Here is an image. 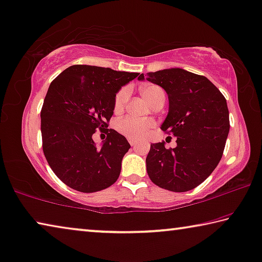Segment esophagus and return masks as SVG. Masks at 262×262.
<instances>
[{"mask_svg":"<svg viewBox=\"0 0 262 262\" xmlns=\"http://www.w3.org/2000/svg\"><path fill=\"white\" fill-rule=\"evenodd\" d=\"M128 141H129V143H130V146H132V147H136V146H138V142H136L135 140H133V139H128Z\"/></svg>","mask_w":262,"mask_h":262,"instance_id":"34e87169","label":"esophagus"}]
</instances>
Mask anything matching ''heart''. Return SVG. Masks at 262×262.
I'll list each match as a JSON object with an SVG mask.
<instances>
[{"mask_svg":"<svg viewBox=\"0 0 262 262\" xmlns=\"http://www.w3.org/2000/svg\"><path fill=\"white\" fill-rule=\"evenodd\" d=\"M129 95L130 93L128 88H122L116 94L114 101V108L116 112L121 111V109L126 106L128 100H129ZM141 95L143 100L150 106L153 103V101L158 99L159 96H165V92L160 87H158V85L149 84L144 85V87L141 88ZM116 127H118V130L121 134L127 136V138L133 140H141L151 129L153 122L151 121H138L132 118H124L118 121Z\"/></svg>","mask_w":262,"mask_h":262,"instance_id":"1","label":"heart"}]
</instances>
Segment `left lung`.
<instances>
[{
  "label": "left lung",
  "mask_w": 262,
  "mask_h": 262,
  "mask_svg": "<svg viewBox=\"0 0 262 262\" xmlns=\"http://www.w3.org/2000/svg\"><path fill=\"white\" fill-rule=\"evenodd\" d=\"M165 89L168 114L163 132L177 138V147L166 149L165 142L150 144L147 173L156 186L171 192H187L198 187L220 162L229 133L226 99L207 77L181 68L141 74Z\"/></svg>",
  "instance_id": "8db88e82"
}]
</instances>
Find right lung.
<instances>
[{"mask_svg":"<svg viewBox=\"0 0 262 262\" xmlns=\"http://www.w3.org/2000/svg\"><path fill=\"white\" fill-rule=\"evenodd\" d=\"M139 75L75 64L50 83L41 111L43 153L70 188L94 193L118 180L130 144L120 133L107 129V122L114 114L116 94ZM96 129L107 134L100 147L92 140Z\"/></svg>","mask_w":262,"mask_h":262,"instance_id":"1","label":"right lung"}]
</instances>
